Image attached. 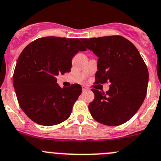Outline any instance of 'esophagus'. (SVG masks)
<instances>
[{
  "label": "esophagus",
  "instance_id": "1",
  "mask_svg": "<svg viewBox=\"0 0 161 161\" xmlns=\"http://www.w3.org/2000/svg\"><path fill=\"white\" fill-rule=\"evenodd\" d=\"M82 90H83V91H87V90H88V88H87V87L83 86V87H82Z\"/></svg>",
  "mask_w": 161,
  "mask_h": 161
}]
</instances>
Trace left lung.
Masks as SVG:
<instances>
[{
  "instance_id": "8db88e82",
  "label": "left lung",
  "mask_w": 161,
  "mask_h": 161,
  "mask_svg": "<svg viewBox=\"0 0 161 161\" xmlns=\"http://www.w3.org/2000/svg\"><path fill=\"white\" fill-rule=\"evenodd\" d=\"M97 57L96 83L109 82V89H92L95 97L88 105L99 123L117 126L138 111L147 93L148 71L137 48L121 36L81 39Z\"/></svg>"
}]
</instances>
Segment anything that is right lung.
Segmentation results:
<instances>
[{
	"label": "right lung",
	"instance_id": "right-lung-1",
	"mask_svg": "<svg viewBox=\"0 0 161 161\" xmlns=\"http://www.w3.org/2000/svg\"><path fill=\"white\" fill-rule=\"evenodd\" d=\"M85 50L80 39L57 36L39 38L24 48L13 73V87L20 107L32 121L52 126L69 117L81 86L61 88L57 76L69 73L73 56Z\"/></svg>",
	"mask_w": 161,
	"mask_h": 161
}]
</instances>
